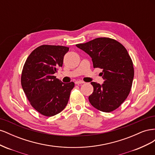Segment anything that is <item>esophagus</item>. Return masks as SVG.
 I'll use <instances>...</instances> for the list:
<instances>
[{
    "mask_svg": "<svg viewBox=\"0 0 155 155\" xmlns=\"http://www.w3.org/2000/svg\"><path fill=\"white\" fill-rule=\"evenodd\" d=\"M85 82L84 81H76V82H75V83L76 84H77V85H79V84H83V83H84Z\"/></svg>",
    "mask_w": 155,
    "mask_h": 155,
    "instance_id": "1",
    "label": "esophagus"
}]
</instances>
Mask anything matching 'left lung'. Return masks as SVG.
<instances>
[{"instance_id": "8db88e82", "label": "left lung", "mask_w": 155, "mask_h": 155, "mask_svg": "<svg viewBox=\"0 0 155 155\" xmlns=\"http://www.w3.org/2000/svg\"><path fill=\"white\" fill-rule=\"evenodd\" d=\"M92 58L94 68L103 70L102 85L91 82L94 91L88 100L96 109L110 112L127 97L134 78L133 63L127 50L117 41L100 37L76 45Z\"/></svg>"}]
</instances>
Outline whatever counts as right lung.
Returning a JSON list of instances; mask_svg holds the SVG:
<instances>
[{"label":"right lung","instance_id":"obj_1","mask_svg":"<svg viewBox=\"0 0 155 155\" xmlns=\"http://www.w3.org/2000/svg\"><path fill=\"white\" fill-rule=\"evenodd\" d=\"M69 48L41 45L28 57L23 67L21 85L30 104L39 113L53 116L67 106L74 83H63L54 76L61 67Z\"/></svg>","mask_w":155,"mask_h":155}]
</instances>
